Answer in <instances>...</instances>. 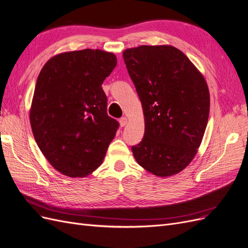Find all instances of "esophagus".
<instances>
[{
	"instance_id": "34e87169",
	"label": "esophagus",
	"mask_w": 248,
	"mask_h": 248,
	"mask_svg": "<svg viewBox=\"0 0 248 248\" xmlns=\"http://www.w3.org/2000/svg\"><path fill=\"white\" fill-rule=\"evenodd\" d=\"M119 123H120L121 127H124L127 124V118L126 117H122L120 120H119Z\"/></svg>"
}]
</instances>
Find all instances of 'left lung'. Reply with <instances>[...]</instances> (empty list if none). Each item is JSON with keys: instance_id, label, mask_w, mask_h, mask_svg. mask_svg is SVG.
I'll list each match as a JSON object with an SVG mask.
<instances>
[{"instance_id": "obj_1", "label": "left lung", "mask_w": 248, "mask_h": 248, "mask_svg": "<svg viewBox=\"0 0 248 248\" xmlns=\"http://www.w3.org/2000/svg\"><path fill=\"white\" fill-rule=\"evenodd\" d=\"M123 59L140 98L142 140L131 147L138 165L158 177L181 172L205 131L210 93L202 74L172 46L127 48Z\"/></svg>"}]
</instances>
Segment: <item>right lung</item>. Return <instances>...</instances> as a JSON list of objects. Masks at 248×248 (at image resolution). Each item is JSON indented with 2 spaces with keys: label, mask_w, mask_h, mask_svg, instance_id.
I'll use <instances>...</instances> for the list:
<instances>
[{
  "label": "right lung",
  "mask_w": 248,
  "mask_h": 248,
  "mask_svg": "<svg viewBox=\"0 0 248 248\" xmlns=\"http://www.w3.org/2000/svg\"><path fill=\"white\" fill-rule=\"evenodd\" d=\"M117 65L113 53L85 48L54 56L36 80L29 118L48 163L69 177L100 167L119 123L107 113L105 79Z\"/></svg>",
  "instance_id": "right-lung-1"
}]
</instances>
